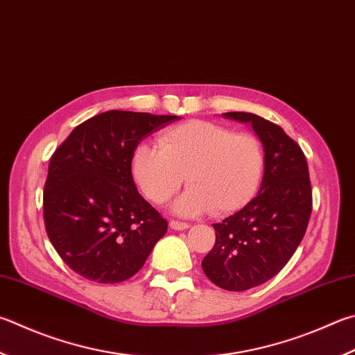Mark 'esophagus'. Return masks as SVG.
<instances>
[{
  "label": "esophagus",
  "mask_w": 355,
  "mask_h": 355,
  "mask_svg": "<svg viewBox=\"0 0 355 355\" xmlns=\"http://www.w3.org/2000/svg\"><path fill=\"white\" fill-rule=\"evenodd\" d=\"M169 227H171V230H175V231H183V230H186V228H189V225H188V223H184V222L171 220V222H169Z\"/></svg>",
  "instance_id": "obj_1"
}]
</instances>
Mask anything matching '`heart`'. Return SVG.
Here are the masks:
<instances>
[{"instance_id":"heart-1","label":"heart","mask_w":355,"mask_h":355,"mask_svg":"<svg viewBox=\"0 0 355 355\" xmlns=\"http://www.w3.org/2000/svg\"><path fill=\"white\" fill-rule=\"evenodd\" d=\"M263 167L259 139L209 121L167 128L158 147L141 144L132 155L135 182L153 203L167 202L186 178L191 186L172 205L180 216H227L245 208L261 188Z\"/></svg>"}]
</instances>
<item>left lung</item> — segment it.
<instances>
[{"label":"left lung","instance_id":"8db88e82","mask_svg":"<svg viewBox=\"0 0 355 355\" xmlns=\"http://www.w3.org/2000/svg\"><path fill=\"white\" fill-rule=\"evenodd\" d=\"M223 116L251 125L266 153L259 192L236 214L212 225L216 243L202 261L216 286L242 292L272 279L293 256L311 218L312 188L304 153L279 125L253 113Z\"/></svg>","mask_w":355,"mask_h":355}]
</instances>
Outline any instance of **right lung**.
Wrapping results in <instances>:
<instances>
[{"label": "right lung", "mask_w": 355, "mask_h": 355, "mask_svg": "<svg viewBox=\"0 0 355 355\" xmlns=\"http://www.w3.org/2000/svg\"><path fill=\"white\" fill-rule=\"evenodd\" d=\"M180 116L110 110L82 122L51 157L43 192L51 243L77 275L101 284L143 268L167 222L139 196L132 155Z\"/></svg>", "instance_id": "obj_1"}]
</instances>
